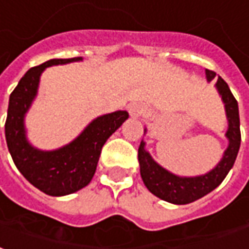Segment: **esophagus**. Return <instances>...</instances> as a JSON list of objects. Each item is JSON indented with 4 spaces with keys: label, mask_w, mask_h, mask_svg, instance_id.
<instances>
[{
    "label": "esophagus",
    "mask_w": 249,
    "mask_h": 249,
    "mask_svg": "<svg viewBox=\"0 0 249 249\" xmlns=\"http://www.w3.org/2000/svg\"><path fill=\"white\" fill-rule=\"evenodd\" d=\"M128 111H130V115L134 116V118H137V116H141L144 112L143 107H142V106H139V105H131V106H130V108H128Z\"/></svg>",
    "instance_id": "obj_1"
}]
</instances>
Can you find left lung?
I'll return each instance as SVG.
<instances>
[{"mask_svg": "<svg viewBox=\"0 0 249 249\" xmlns=\"http://www.w3.org/2000/svg\"><path fill=\"white\" fill-rule=\"evenodd\" d=\"M216 76V72L206 70V79L211 82ZM217 89L224 103L225 111L228 116L229 128L227 131V137L229 139L228 149L224 153L223 160L217 166L205 176L192 178H181L174 176L172 173L166 172L144 150V142L142 141L138 149V161L141 165V176L143 179L146 188L161 200H165L172 204H189L198 200L213 189H216L218 185L227 177L229 170L233 166L236 157L240 149V118H239V106L237 100L234 99L233 93L231 92L228 84L218 76Z\"/></svg>", "mask_w": 249, "mask_h": 249, "instance_id": "8db88e82", "label": "left lung"}]
</instances>
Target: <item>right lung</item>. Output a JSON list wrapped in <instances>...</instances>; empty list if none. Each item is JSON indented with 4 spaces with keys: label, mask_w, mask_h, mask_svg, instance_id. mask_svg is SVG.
I'll use <instances>...</instances> for the list:
<instances>
[{
    "label": "right lung",
    "mask_w": 249,
    "mask_h": 249,
    "mask_svg": "<svg viewBox=\"0 0 249 249\" xmlns=\"http://www.w3.org/2000/svg\"><path fill=\"white\" fill-rule=\"evenodd\" d=\"M80 57L53 59L26 72L9 98L5 137L13 162L37 189L49 196H65L83 189L92 179L106 141L128 118L116 111L96 118L72 143L54 151H40L26 142L24 115L37 92L41 72L51 65L77 61Z\"/></svg>",
    "instance_id": "right-lung-1"
}]
</instances>
